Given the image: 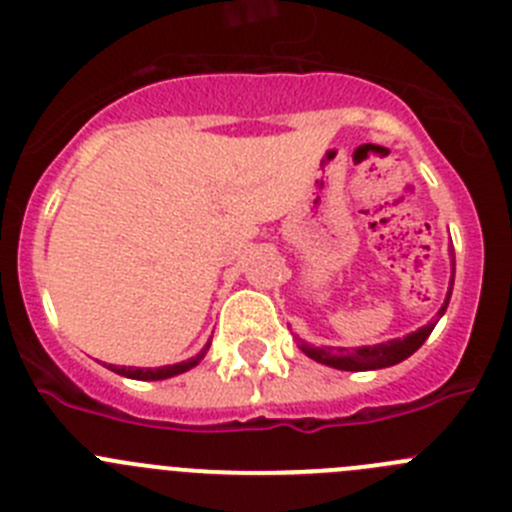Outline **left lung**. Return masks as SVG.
<instances>
[{
	"mask_svg": "<svg viewBox=\"0 0 512 512\" xmlns=\"http://www.w3.org/2000/svg\"><path fill=\"white\" fill-rule=\"evenodd\" d=\"M452 285H455V260H452V280H450V290H447V298H444V305L439 308L437 321L444 315L447 305H450V295H452ZM437 321L429 323V326L419 328V331L409 333L404 338H394V341L379 343V346H361V348H315L308 346L305 341H300V351L305 356H310L318 364L333 366V369L341 371H376V369H386V366L401 364L404 358L412 356L419 346L429 338V333L434 331Z\"/></svg>",
	"mask_w": 512,
	"mask_h": 512,
	"instance_id": "obj_1",
	"label": "left lung"
}]
</instances>
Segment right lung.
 <instances>
[{
	"mask_svg": "<svg viewBox=\"0 0 512 512\" xmlns=\"http://www.w3.org/2000/svg\"><path fill=\"white\" fill-rule=\"evenodd\" d=\"M209 351V343L202 348V351L197 353L194 358H189V361H181V364H174V366H161V369H131V366H108L111 371H116V374L126 376V379H138V381H161V379H171V376L176 374H184V371L194 369V366L199 364L204 358V353Z\"/></svg>",
	"mask_w": 512,
	"mask_h": 512,
	"instance_id": "1",
	"label": "right lung"
}]
</instances>
